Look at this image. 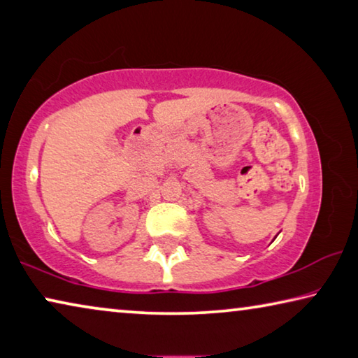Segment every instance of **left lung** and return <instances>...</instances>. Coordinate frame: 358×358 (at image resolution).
<instances>
[{"label":"left lung","instance_id":"1","mask_svg":"<svg viewBox=\"0 0 358 358\" xmlns=\"http://www.w3.org/2000/svg\"><path fill=\"white\" fill-rule=\"evenodd\" d=\"M276 237H278V235H276ZM276 237H275V238H276ZM275 238H273V240H275Z\"/></svg>","mask_w":358,"mask_h":358}]
</instances>
